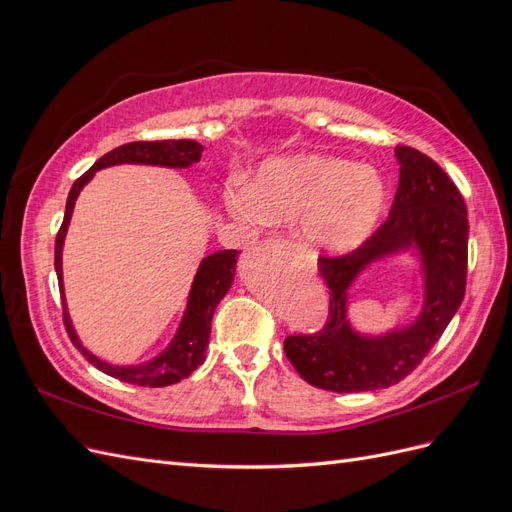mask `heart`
<instances>
[{
	"label": "heart",
	"mask_w": 512,
	"mask_h": 512,
	"mask_svg": "<svg viewBox=\"0 0 512 512\" xmlns=\"http://www.w3.org/2000/svg\"><path fill=\"white\" fill-rule=\"evenodd\" d=\"M241 220L299 222L301 239L316 254L346 256L380 228L389 207V183L376 166L327 153L271 158L250 185L226 192Z\"/></svg>",
	"instance_id": "b5f03b06"
}]
</instances>
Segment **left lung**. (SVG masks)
<instances>
[{
	"mask_svg": "<svg viewBox=\"0 0 512 512\" xmlns=\"http://www.w3.org/2000/svg\"><path fill=\"white\" fill-rule=\"evenodd\" d=\"M399 185L386 220L359 250L318 258L329 286V320L320 333L290 335L288 361L312 386L335 393L389 389L404 380L438 342L466 294L468 211L444 170L412 147H395ZM410 253L419 260L424 305L404 328L380 336L356 332L349 322V288L376 261Z\"/></svg>",
	"mask_w": 512,
	"mask_h": 512,
	"instance_id": "left-lung-1",
	"label": "left lung"
}]
</instances>
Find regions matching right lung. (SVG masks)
I'll list each match as a JSON object with an SVG mask.
<instances>
[{"mask_svg": "<svg viewBox=\"0 0 512 512\" xmlns=\"http://www.w3.org/2000/svg\"><path fill=\"white\" fill-rule=\"evenodd\" d=\"M203 149H205L203 145L196 141H188V138H181V141H138V143L121 145L113 151H108L106 156H102L94 166H91L83 177L76 179L68 194L64 222H61V228L55 239V271H57V282L61 292V309H64V324L76 350H81V354L91 365H96L100 371H104V374L113 376L117 380L158 389V386L181 382L183 378H188L198 365L205 363V350L209 346V335H211V318H213L215 307H218V303L224 299V294L230 290L232 280H235L239 252L222 250L200 260L192 288H190L188 305H185L183 318L179 322V329L175 337L170 339V344L158 356H153V359L138 365H111L98 359L96 354H91L81 344L79 335H76L72 327L66 297H64L61 252H64V241L72 220L74 203L76 198H79L81 190L102 168L117 166V164L190 168L194 162L200 160V156H203Z\"/></svg>", "mask_w": 512, "mask_h": 512, "instance_id": "add662e5", "label": "right lung"}]
</instances>
